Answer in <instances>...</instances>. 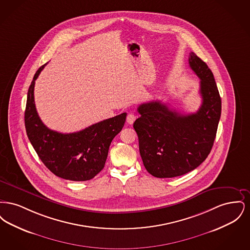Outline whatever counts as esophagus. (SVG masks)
<instances>
[{"mask_svg": "<svg viewBox=\"0 0 250 250\" xmlns=\"http://www.w3.org/2000/svg\"><path fill=\"white\" fill-rule=\"evenodd\" d=\"M135 120H136V115H135L134 113H128V115H127V117H126L127 124L132 125V124L135 122Z\"/></svg>", "mask_w": 250, "mask_h": 250, "instance_id": "esophagus-1", "label": "esophagus"}]
</instances>
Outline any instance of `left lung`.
Listing matches in <instances>:
<instances>
[{
	"label": "left lung",
	"instance_id": "left-lung-1",
	"mask_svg": "<svg viewBox=\"0 0 250 250\" xmlns=\"http://www.w3.org/2000/svg\"><path fill=\"white\" fill-rule=\"evenodd\" d=\"M188 62L201 80L202 102L198 111L182 114L161 101H151L139 106L140 117L133 125L143 165L157 178H172L195 169L214 145L221 98L208 65L194 52Z\"/></svg>",
	"mask_w": 250,
	"mask_h": 250
}]
</instances>
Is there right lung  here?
Instances as JSON below:
<instances>
[{"label": "right lung", "instance_id": "right-lung-1", "mask_svg": "<svg viewBox=\"0 0 250 250\" xmlns=\"http://www.w3.org/2000/svg\"><path fill=\"white\" fill-rule=\"evenodd\" d=\"M46 64L36 71L28 90L24 115L27 136L41 161L56 176L77 182L91 180L105 166L109 145L122 130L126 113L75 133L49 129L38 116L34 96L36 80Z\"/></svg>", "mask_w": 250, "mask_h": 250}]
</instances>
